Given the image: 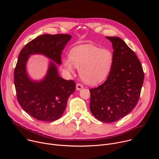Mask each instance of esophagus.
<instances>
[{"instance_id":"34e87169","label":"esophagus","mask_w":159,"mask_h":159,"mask_svg":"<svg viewBox=\"0 0 159 159\" xmlns=\"http://www.w3.org/2000/svg\"><path fill=\"white\" fill-rule=\"evenodd\" d=\"M82 88H83V86H82V85H81L80 84H77L76 85V89H77V90H79L82 89Z\"/></svg>"}]
</instances>
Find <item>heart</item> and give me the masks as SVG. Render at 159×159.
Wrapping results in <instances>:
<instances>
[{"mask_svg":"<svg viewBox=\"0 0 159 159\" xmlns=\"http://www.w3.org/2000/svg\"><path fill=\"white\" fill-rule=\"evenodd\" d=\"M113 63V55L107 48L101 49L85 44L73 48L70 56L63 59L64 69L68 74H73L74 66L79 69L81 79L87 84L96 85L109 75Z\"/></svg>","mask_w":159,"mask_h":159,"instance_id":"b5f03b06","label":"heart"}]
</instances>
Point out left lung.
<instances>
[{"label":"left lung","instance_id":"left-lung-1","mask_svg":"<svg viewBox=\"0 0 159 159\" xmlns=\"http://www.w3.org/2000/svg\"><path fill=\"white\" fill-rule=\"evenodd\" d=\"M112 44L113 63L106 80L90 89V110L98 120L115 122L137 104L144 73L134 52L119 37H106Z\"/></svg>","mask_w":159,"mask_h":159}]
</instances>
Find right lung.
Wrapping results in <instances>:
<instances>
[{"label":"right lung","mask_w":159,"mask_h":159,"mask_svg":"<svg viewBox=\"0 0 159 159\" xmlns=\"http://www.w3.org/2000/svg\"><path fill=\"white\" fill-rule=\"evenodd\" d=\"M72 38L69 34H43L22 48L14 70V85L17 101L33 118L43 121H54L63 114L67 100L75 89V82L60 77L57 66L61 65L62 51ZM43 54L51 59L46 75L40 81L30 78L26 70L30 55Z\"/></svg>","instance_id":"add662e5"}]
</instances>
